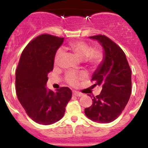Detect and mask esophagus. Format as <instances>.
Wrapping results in <instances>:
<instances>
[{
  "label": "esophagus",
  "instance_id": "esophagus-1",
  "mask_svg": "<svg viewBox=\"0 0 148 148\" xmlns=\"http://www.w3.org/2000/svg\"><path fill=\"white\" fill-rule=\"evenodd\" d=\"M73 95H74L76 97H81V96H83V94L82 93L77 92H73Z\"/></svg>",
  "mask_w": 148,
  "mask_h": 148
}]
</instances>
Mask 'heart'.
Here are the masks:
<instances>
[{
  "label": "heart",
  "mask_w": 148,
  "mask_h": 148,
  "mask_svg": "<svg viewBox=\"0 0 148 148\" xmlns=\"http://www.w3.org/2000/svg\"><path fill=\"white\" fill-rule=\"evenodd\" d=\"M69 47L74 53L81 60H84L88 63L96 64L102 61L103 55L102 52L98 49H92L88 44L84 41H74L69 44ZM63 54V50L58 49L54 56V64H58ZM86 74L84 73L78 74L75 72H67L66 74V82L71 86H75L81 79H84Z\"/></svg>",
  "instance_id": "1"
}]
</instances>
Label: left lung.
<instances>
[{
  "instance_id": "left-lung-1",
  "label": "left lung",
  "mask_w": 148,
  "mask_h": 148,
  "mask_svg": "<svg viewBox=\"0 0 148 148\" xmlns=\"http://www.w3.org/2000/svg\"><path fill=\"white\" fill-rule=\"evenodd\" d=\"M103 49V58L93 74V86L102 87L99 95L91 97L92 104L85 108L88 118L99 123H109L118 118L130 99L132 71L122 49L111 39L99 35L89 37Z\"/></svg>"
}]
</instances>
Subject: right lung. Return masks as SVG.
Here are the masks:
<instances>
[{
    "instance_id": "1",
    "label": "right lung",
    "mask_w": 148,
    "mask_h": 148,
    "mask_svg": "<svg viewBox=\"0 0 148 148\" xmlns=\"http://www.w3.org/2000/svg\"><path fill=\"white\" fill-rule=\"evenodd\" d=\"M63 37L44 34L35 37L22 52L16 70V95L27 115L41 125H51L63 117L72 90L62 87L52 91L46 87L53 69L54 56Z\"/></svg>"
}]
</instances>
